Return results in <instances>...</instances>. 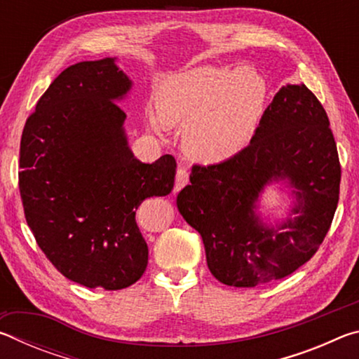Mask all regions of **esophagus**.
<instances>
[{
	"label": "esophagus",
	"instance_id": "obj_1",
	"mask_svg": "<svg viewBox=\"0 0 359 359\" xmlns=\"http://www.w3.org/2000/svg\"><path fill=\"white\" fill-rule=\"evenodd\" d=\"M188 180H190V172H188L187 168H179L177 174H175V184H174V191H179L184 188Z\"/></svg>",
	"mask_w": 359,
	"mask_h": 359
}]
</instances>
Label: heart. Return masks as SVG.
<instances>
[{
	"label": "heart",
	"mask_w": 359,
	"mask_h": 359,
	"mask_svg": "<svg viewBox=\"0 0 359 359\" xmlns=\"http://www.w3.org/2000/svg\"><path fill=\"white\" fill-rule=\"evenodd\" d=\"M264 102L266 82L250 66H199L160 85L149 123L155 131L184 126L182 142L188 155L222 161L247 147Z\"/></svg>",
	"instance_id": "obj_1"
}]
</instances>
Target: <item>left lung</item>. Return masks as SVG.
Instances as JSON below:
<instances>
[{
    "label": "left lung",
    "instance_id": "obj_1",
    "mask_svg": "<svg viewBox=\"0 0 359 359\" xmlns=\"http://www.w3.org/2000/svg\"><path fill=\"white\" fill-rule=\"evenodd\" d=\"M287 180L298 217L277 229L256 214L262 188ZM340 163L330 118L306 85L278 90L250 144L215 165H193L177 196L182 217L201 234L208 266L229 287L283 278L317 253L339 203Z\"/></svg>",
    "mask_w": 359,
    "mask_h": 359
}]
</instances>
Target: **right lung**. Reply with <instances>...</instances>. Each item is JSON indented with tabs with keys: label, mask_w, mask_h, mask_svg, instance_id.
<instances>
[{
	"label": "right lung",
	"mask_w": 359,
	"mask_h": 359,
	"mask_svg": "<svg viewBox=\"0 0 359 359\" xmlns=\"http://www.w3.org/2000/svg\"><path fill=\"white\" fill-rule=\"evenodd\" d=\"M131 81L114 58L66 68L27 118L19 188L36 242L62 274L87 288L121 290L137 282L149 247L136 223L144 199L166 196L172 155L141 163L117 104Z\"/></svg>",
	"instance_id": "obj_1"
}]
</instances>
